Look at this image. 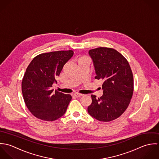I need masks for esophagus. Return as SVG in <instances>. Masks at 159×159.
<instances>
[{
  "label": "esophagus",
  "mask_w": 159,
  "mask_h": 159,
  "mask_svg": "<svg viewBox=\"0 0 159 159\" xmlns=\"http://www.w3.org/2000/svg\"><path fill=\"white\" fill-rule=\"evenodd\" d=\"M83 95H84L83 94H81V93H75V94H74V96H75V97H77V98H79V97H81V96H82Z\"/></svg>",
  "instance_id": "obj_1"
}]
</instances>
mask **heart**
I'll list each match as a JSON object with an SVG mask.
<instances>
[{
    "label": "heart",
    "mask_w": 159,
    "mask_h": 159,
    "mask_svg": "<svg viewBox=\"0 0 159 159\" xmlns=\"http://www.w3.org/2000/svg\"><path fill=\"white\" fill-rule=\"evenodd\" d=\"M84 60H89V59L87 57H80V58H79L78 59L77 62L79 63V62H80V61H84Z\"/></svg>",
    "instance_id": "1"
}]
</instances>
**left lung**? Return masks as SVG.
<instances>
[{"mask_svg":"<svg viewBox=\"0 0 159 159\" xmlns=\"http://www.w3.org/2000/svg\"><path fill=\"white\" fill-rule=\"evenodd\" d=\"M95 70L96 79L103 81V95H92L89 114L101 122L119 117L127 109L133 93V76L127 59L114 48L98 47L89 52Z\"/></svg>","mask_w":159,"mask_h":159,"instance_id":"obj_1","label":"left lung"}]
</instances>
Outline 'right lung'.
I'll list each match as a JSON object with an SVG mask.
<instances>
[{
	"label": "right lung",
	"instance_id": "right-lung-1",
	"mask_svg": "<svg viewBox=\"0 0 159 159\" xmlns=\"http://www.w3.org/2000/svg\"><path fill=\"white\" fill-rule=\"evenodd\" d=\"M73 54L72 50L42 53L28 66L22 80V93L29 111L37 119L54 121L66 112L72 96L53 92L52 87Z\"/></svg>",
	"mask_w": 159,
	"mask_h": 159
}]
</instances>
